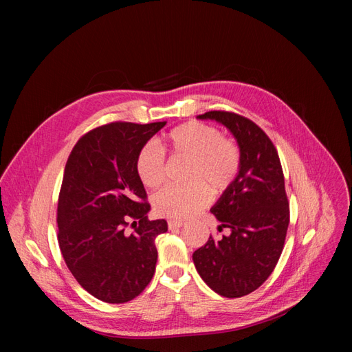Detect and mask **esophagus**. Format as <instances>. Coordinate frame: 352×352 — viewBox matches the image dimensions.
Masks as SVG:
<instances>
[{"instance_id": "obj_1", "label": "esophagus", "mask_w": 352, "mask_h": 352, "mask_svg": "<svg viewBox=\"0 0 352 352\" xmlns=\"http://www.w3.org/2000/svg\"><path fill=\"white\" fill-rule=\"evenodd\" d=\"M167 226H168V229L182 228V226H184V221H182V220H168V221H167Z\"/></svg>"}]
</instances>
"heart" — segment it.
Here are the masks:
<instances>
[{
	"label": "heart",
	"mask_w": 352,
	"mask_h": 352,
	"mask_svg": "<svg viewBox=\"0 0 352 352\" xmlns=\"http://www.w3.org/2000/svg\"><path fill=\"white\" fill-rule=\"evenodd\" d=\"M162 146L175 158H186L188 163L184 170L186 184L166 185L154 194L153 207L160 216L189 217L207 204L210 194L226 192L241 170L239 145L208 123L179 124L163 136ZM163 150L155 144H146L136 155V175L148 188H157L164 180Z\"/></svg>",
	"instance_id": "heart-1"
}]
</instances>
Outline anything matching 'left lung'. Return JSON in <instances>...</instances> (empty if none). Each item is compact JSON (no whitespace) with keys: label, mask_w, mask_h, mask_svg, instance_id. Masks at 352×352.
<instances>
[{"label":"left lung","mask_w":352,"mask_h":352,"mask_svg":"<svg viewBox=\"0 0 352 352\" xmlns=\"http://www.w3.org/2000/svg\"><path fill=\"white\" fill-rule=\"evenodd\" d=\"M199 119L225 124L241 148V170L211 212L221 223L192 258L212 291L226 298L248 295L267 280L278 264L289 226V201L278 150L258 124L232 111H207Z\"/></svg>","instance_id":"1"}]
</instances>
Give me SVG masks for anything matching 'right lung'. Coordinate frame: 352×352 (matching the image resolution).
<instances>
[{"mask_svg":"<svg viewBox=\"0 0 352 352\" xmlns=\"http://www.w3.org/2000/svg\"><path fill=\"white\" fill-rule=\"evenodd\" d=\"M166 122H111L79 138L58 194L57 239L74 279L110 304L132 301L151 282L155 238L166 220L146 217L150 202L135 160Z\"/></svg>","mask_w":352,"mask_h":352,"instance_id":"1","label":"right lung"}]
</instances>
